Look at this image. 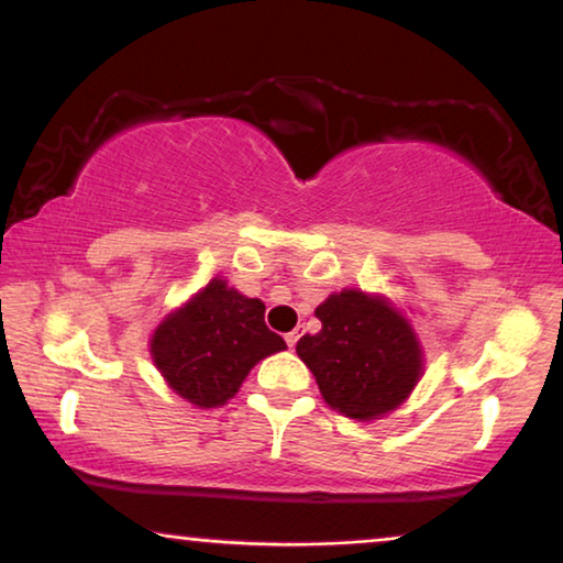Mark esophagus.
<instances>
[{"label":"esophagus","mask_w":563,"mask_h":563,"mask_svg":"<svg viewBox=\"0 0 563 563\" xmlns=\"http://www.w3.org/2000/svg\"><path fill=\"white\" fill-rule=\"evenodd\" d=\"M298 339H300V331H290V334H285V344H288L292 350V346L298 344Z\"/></svg>","instance_id":"obj_1"}]
</instances>
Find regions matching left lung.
I'll return each instance as SVG.
<instances>
[{"instance_id": "left-lung-1", "label": "left lung", "mask_w": 563, "mask_h": 563, "mask_svg": "<svg viewBox=\"0 0 563 563\" xmlns=\"http://www.w3.org/2000/svg\"><path fill=\"white\" fill-rule=\"evenodd\" d=\"M319 334L300 336L298 357L323 400L339 413L372 421L398 408L421 377V350L410 323L383 298L344 290L316 308Z\"/></svg>"}]
</instances>
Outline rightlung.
Returning <instances> with one entry per match:
<instances>
[{
    "label": "right lung",
    "mask_w": 563,
    "mask_h": 563,
    "mask_svg": "<svg viewBox=\"0 0 563 563\" xmlns=\"http://www.w3.org/2000/svg\"><path fill=\"white\" fill-rule=\"evenodd\" d=\"M150 350L180 398L217 408L240 390L260 360L285 350V342L267 329L263 300L217 278L155 329Z\"/></svg>",
    "instance_id": "obj_1"
}]
</instances>
